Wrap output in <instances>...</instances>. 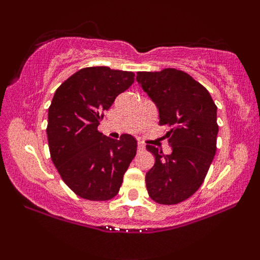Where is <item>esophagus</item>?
Here are the masks:
<instances>
[{
  "label": "esophagus",
  "mask_w": 260,
  "mask_h": 260,
  "mask_svg": "<svg viewBox=\"0 0 260 260\" xmlns=\"http://www.w3.org/2000/svg\"><path fill=\"white\" fill-rule=\"evenodd\" d=\"M145 149V145L142 142H138V151H143Z\"/></svg>",
  "instance_id": "1"
}]
</instances>
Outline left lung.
<instances>
[{"label": "left lung", "mask_w": 260, "mask_h": 260, "mask_svg": "<svg viewBox=\"0 0 260 260\" xmlns=\"http://www.w3.org/2000/svg\"><path fill=\"white\" fill-rule=\"evenodd\" d=\"M137 82L159 109V124L168 126L172 153L148 144L155 164L145 175L149 197L174 205L192 197L204 182L216 151V105L201 83L175 68L138 72Z\"/></svg>", "instance_id": "1"}]
</instances>
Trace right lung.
Here are the masks:
<instances>
[{
  "mask_svg": "<svg viewBox=\"0 0 260 260\" xmlns=\"http://www.w3.org/2000/svg\"><path fill=\"white\" fill-rule=\"evenodd\" d=\"M133 82V72L86 67L53 95L46 128L50 155L62 180L80 198L112 199L136 156L137 140L131 134L117 140L98 131L104 111Z\"/></svg>",
  "mask_w": 260,
  "mask_h": 260,
  "instance_id": "add662e5",
  "label": "right lung"
}]
</instances>
